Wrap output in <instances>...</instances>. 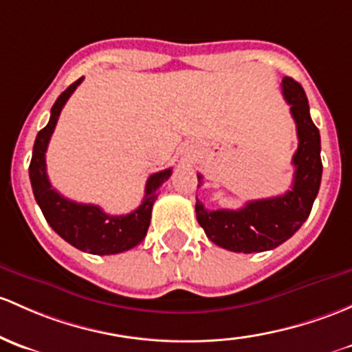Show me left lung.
<instances>
[{
	"mask_svg": "<svg viewBox=\"0 0 352 352\" xmlns=\"http://www.w3.org/2000/svg\"><path fill=\"white\" fill-rule=\"evenodd\" d=\"M282 92L290 104L298 136V148L292 158L295 173L290 190L276 197L250 201L238 210H209L199 199L195 201L199 224L207 238L224 250L258 253L280 246L305 223L319 194L322 179L320 135L310 118L305 91L297 80L285 77ZM197 179L201 182L202 175H197Z\"/></svg>",
	"mask_w": 352,
	"mask_h": 352,
	"instance_id": "8db88e82",
	"label": "left lung"
}]
</instances>
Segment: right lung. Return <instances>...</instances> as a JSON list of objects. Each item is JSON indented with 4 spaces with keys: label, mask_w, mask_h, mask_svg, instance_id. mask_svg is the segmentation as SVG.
I'll return each mask as SVG.
<instances>
[{
    "label": "right lung",
    "mask_w": 352,
    "mask_h": 352,
    "mask_svg": "<svg viewBox=\"0 0 352 352\" xmlns=\"http://www.w3.org/2000/svg\"><path fill=\"white\" fill-rule=\"evenodd\" d=\"M82 79L84 77L77 79L58 96L55 104L52 106L49 124L40 129L36 135L28 168L30 182H32L36 204L42 209L47 223L62 239H65L77 250L87 251L91 254L102 256V254L123 253L142 243L146 236L151 209H153V202L157 201V190L172 175V168L150 175V179L146 180L143 202L138 209L126 216H109L99 206L69 201L55 188H52L49 175H47L45 151L62 108L70 94L82 82Z\"/></svg>",
    "instance_id": "add662e5"
}]
</instances>
